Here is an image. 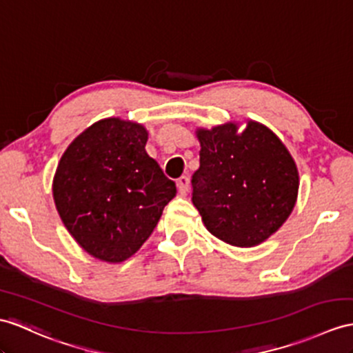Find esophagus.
<instances>
[{
    "label": "esophagus",
    "mask_w": 353,
    "mask_h": 353,
    "mask_svg": "<svg viewBox=\"0 0 353 353\" xmlns=\"http://www.w3.org/2000/svg\"><path fill=\"white\" fill-rule=\"evenodd\" d=\"M188 184H190V179H188V176L183 175L181 178H178L176 185H178L179 193H181V194H187V192H188Z\"/></svg>",
    "instance_id": "1"
}]
</instances>
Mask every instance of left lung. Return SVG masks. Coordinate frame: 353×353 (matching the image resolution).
I'll return each mask as SVG.
<instances>
[{
  "mask_svg": "<svg viewBox=\"0 0 353 353\" xmlns=\"http://www.w3.org/2000/svg\"><path fill=\"white\" fill-rule=\"evenodd\" d=\"M201 166L192 176L193 205L214 236L254 247L281 228L296 203L299 175L286 145L248 119L196 128Z\"/></svg>",
  "mask_w": 353,
  "mask_h": 353,
  "instance_id": "8db88e82",
  "label": "left lung"
}]
</instances>
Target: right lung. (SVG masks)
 I'll use <instances>...</instances> for the list:
<instances>
[{
    "label": "right lung",
    "mask_w": 353,
    "mask_h": 353,
    "mask_svg": "<svg viewBox=\"0 0 353 353\" xmlns=\"http://www.w3.org/2000/svg\"><path fill=\"white\" fill-rule=\"evenodd\" d=\"M142 124L105 118L76 136L52 183L57 211L85 252L108 263L132 257L176 194L145 145Z\"/></svg>",
    "instance_id": "add662e5"
}]
</instances>
